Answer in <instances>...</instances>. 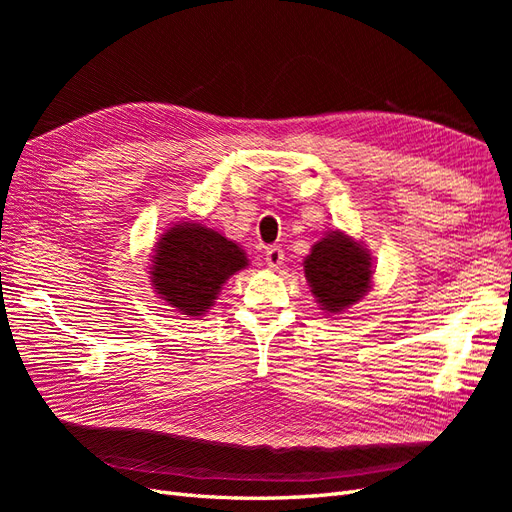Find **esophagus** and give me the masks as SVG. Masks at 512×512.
I'll use <instances>...</instances> for the list:
<instances>
[{
	"instance_id": "1",
	"label": "esophagus",
	"mask_w": 512,
	"mask_h": 512,
	"mask_svg": "<svg viewBox=\"0 0 512 512\" xmlns=\"http://www.w3.org/2000/svg\"><path fill=\"white\" fill-rule=\"evenodd\" d=\"M265 262H267V267L269 269H280L282 267V262H284V250L280 245H271V247H267V252H265Z\"/></svg>"
}]
</instances>
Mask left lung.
<instances>
[{"instance_id": "1", "label": "left lung", "mask_w": 512, "mask_h": 512, "mask_svg": "<svg viewBox=\"0 0 512 512\" xmlns=\"http://www.w3.org/2000/svg\"><path fill=\"white\" fill-rule=\"evenodd\" d=\"M307 284L327 314L359 303L371 288V258L361 243L333 230L320 239L303 262Z\"/></svg>"}]
</instances>
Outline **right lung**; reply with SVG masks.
I'll return each instance as SVG.
<instances>
[{
  "label": "right lung",
  "instance_id": "right-lung-1",
  "mask_svg": "<svg viewBox=\"0 0 512 512\" xmlns=\"http://www.w3.org/2000/svg\"><path fill=\"white\" fill-rule=\"evenodd\" d=\"M247 267L237 243L203 224L168 228L153 254L151 284L160 297L185 316H203L230 275Z\"/></svg>",
  "mask_w": 512,
  "mask_h": 512
}]
</instances>
